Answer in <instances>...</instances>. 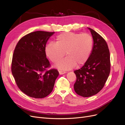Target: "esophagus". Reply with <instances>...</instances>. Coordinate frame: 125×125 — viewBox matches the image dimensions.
I'll return each mask as SVG.
<instances>
[{
	"label": "esophagus",
	"instance_id": "1",
	"mask_svg": "<svg viewBox=\"0 0 125 125\" xmlns=\"http://www.w3.org/2000/svg\"><path fill=\"white\" fill-rule=\"evenodd\" d=\"M67 73L66 71H61V70H59V73L60 74H65Z\"/></svg>",
	"mask_w": 125,
	"mask_h": 125
}]
</instances>
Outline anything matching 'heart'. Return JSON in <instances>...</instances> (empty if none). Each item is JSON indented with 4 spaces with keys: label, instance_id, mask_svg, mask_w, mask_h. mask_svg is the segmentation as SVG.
Returning a JSON list of instances; mask_svg holds the SVG:
<instances>
[{
    "label": "heart",
    "instance_id": "b5f03b06",
    "mask_svg": "<svg viewBox=\"0 0 125 125\" xmlns=\"http://www.w3.org/2000/svg\"><path fill=\"white\" fill-rule=\"evenodd\" d=\"M93 46L92 37L89 34L65 32L56 37V43H48L45 46L46 56L52 62H57L66 54V58L56 64L59 69L69 70L88 61Z\"/></svg>",
    "mask_w": 125,
    "mask_h": 125
}]
</instances>
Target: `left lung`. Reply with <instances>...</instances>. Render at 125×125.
Here are the masks:
<instances>
[{
	"instance_id": "obj_1",
	"label": "left lung",
	"mask_w": 125,
	"mask_h": 125,
	"mask_svg": "<svg viewBox=\"0 0 125 125\" xmlns=\"http://www.w3.org/2000/svg\"><path fill=\"white\" fill-rule=\"evenodd\" d=\"M92 35L93 46L90 57L84 66L75 70L77 80L74 90L78 95L90 97L103 89L110 73V54L107 44L99 34L88 28Z\"/></svg>"
}]
</instances>
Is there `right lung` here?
Listing matches in <instances>:
<instances>
[{
	"label": "right lung",
	"instance_id": "right-lung-1",
	"mask_svg": "<svg viewBox=\"0 0 125 125\" xmlns=\"http://www.w3.org/2000/svg\"><path fill=\"white\" fill-rule=\"evenodd\" d=\"M55 32L38 31L25 35L17 43L13 52L11 71L18 88L31 97L42 99L54 88L57 70L46 71L50 67L45 48Z\"/></svg>",
	"mask_w": 125,
	"mask_h": 125
}]
</instances>
